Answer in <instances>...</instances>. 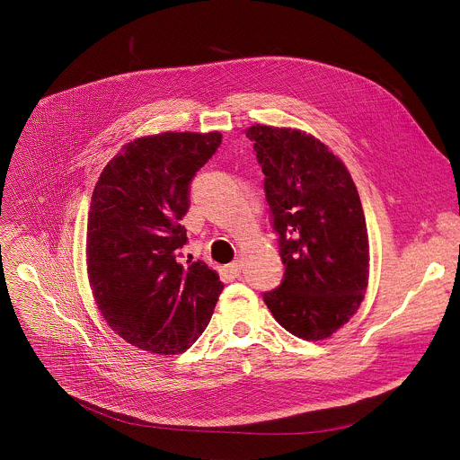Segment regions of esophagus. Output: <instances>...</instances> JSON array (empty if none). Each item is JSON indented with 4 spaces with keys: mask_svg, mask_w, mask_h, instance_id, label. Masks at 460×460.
I'll return each mask as SVG.
<instances>
[{
    "mask_svg": "<svg viewBox=\"0 0 460 460\" xmlns=\"http://www.w3.org/2000/svg\"><path fill=\"white\" fill-rule=\"evenodd\" d=\"M241 269H243V262L241 261H234V262L225 265V272L228 276H232V278H237L241 274Z\"/></svg>",
    "mask_w": 460,
    "mask_h": 460,
    "instance_id": "1",
    "label": "esophagus"
}]
</instances>
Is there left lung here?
Returning a JSON list of instances; mask_svg holds the SVG:
<instances>
[{"mask_svg":"<svg viewBox=\"0 0 460 460\" xmlns=\"http://www.w3.org/2000/svg\"><path fill=\"white\" fill-rule=\"evenodd\" d=\"M285 276L263 301L281 328L326 340L365 299L370 246L356 184L321 139L290 128L252 126Z\"/></svg>","mask_w":460,"mask_h":460,"instance_id":"1","label":"left lung"}]
</instances>
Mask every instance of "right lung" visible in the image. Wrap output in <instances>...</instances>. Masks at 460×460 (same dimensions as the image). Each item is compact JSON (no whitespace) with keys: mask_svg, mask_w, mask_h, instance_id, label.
<instances>
[{"mask_svg":"<svg viewBox=\"0 0 460 460\" xmlns=\"http://www.w3.org/2000/svg\"><path fill=\"white\" fill-rule=\"evenodd\" d=\"M221 132H161L126 143L104 166L88 210L86 272L119 336L154 354H181L205 331L223 290L207 263L177 262L190 182Z\"/></svg>","mask_w":460,"mask_h":460,"instance_id":"1","label":"right lung"}]
</instances>
